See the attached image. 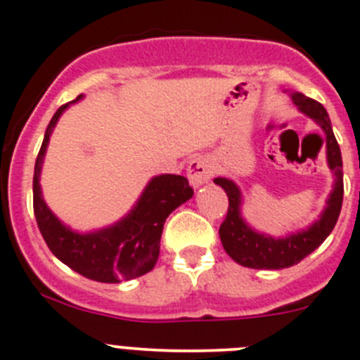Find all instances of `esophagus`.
Returning a JSON list of instances; mask_svg holds the SVG:
<instances>
[{
	"label": "esophagus",
	"mask_w": 360,
	"mask_h": 360,
	"mask_svg": "<svg viewBox=\"0 0 360 360\" xmlns=\"http://www.w3.org/2000/svg\"><path fill=\"white\" fill-rule=\"evenodd\" d=\"M211 177H213V163L210 161V158H193V160L188 163V179H190V183L195 188L207 183Z\"/></svg>",
	"instance_id": "1"
}]
</instances>
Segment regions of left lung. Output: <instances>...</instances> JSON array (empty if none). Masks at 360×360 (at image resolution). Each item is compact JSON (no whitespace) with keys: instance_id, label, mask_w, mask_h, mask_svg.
Here are the masks:
<instances>
[{"instance_id":"8db88e82","label":"left lung","mask_w":360,"mask_h":360,"mask_svg":"<svg viewBox=\"0 0 360 360\" xmlns=\"http://www.w3.org/2000/svg\"><path fill=\"white\" fill-rule=\"evenodd\" d=\"M293 103L297 104L300 112L305 115L312 117L325 131L327 136V160L328 167L335 176L334 190L327 200V207L321 213L320 220H316L309 227L307 231L291 234L288 238H275L264 236V234L252 231L250 227L243 221L240 214L241 195L236 184L224 177H217L214 183L226 190L227 199H229V207L224 217V221L220 226V240L226 252L233 257L236 263L247 268H256V270H282L290 268L293 264L300 263L304 257H307L311 252L316 250L328 234L334 229L338 221L339 213L342 206V160L341 149L332 131L330 119H328L327 110L323 104L304 94L295 92L291 96Z\"/></svg>"}]
</instances>
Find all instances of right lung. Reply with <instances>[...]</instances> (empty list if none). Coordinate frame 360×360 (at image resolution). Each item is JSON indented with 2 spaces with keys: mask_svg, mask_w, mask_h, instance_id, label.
<instances>
[{
  "mask_svg": "<svg viewBox=\"0 0 360 360\" xmlns=\"http://www.w3.org/2000/svg\"><path fill=\"white\" fill-rule=\"evenodd\" d=\"M82 96H78V99ZM76 99V101H78ZM69 104L56 110L44 134L33 174V211L49 250L70 270L97 282H120L140 277L156 264L165 220L193 195L186 177L165 174L147 184L139 204L117 226L92 234H76L58 221L40 195L39 174L49 136Z\"/></svg>",
  "mask_w": 360,
  "mask_h": 360,
  "instance_id": "obj_1",
  "label": "right lung"
}]
</instances>
